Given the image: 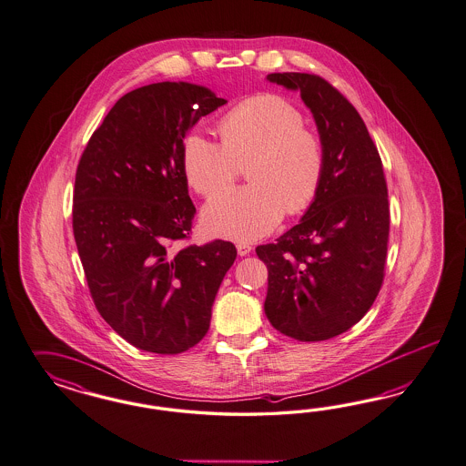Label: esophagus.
<instances>
[{"label": "esophagus", "instance_id": "1", "mask_svg": "<svg viewBox=\"0 0 466 466\" xmlns=\"http://www.w3.org/2000/svg\"><path fill=\"white\" fill-rule=\"evenodd\" d=\"M251 246L249 244H244V242H240V244H238V253H239V256H248V254L251 253Z\"/></svg>", "mask_w": 466, "mask_h": 466}]
</instances>
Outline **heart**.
Instances as JSON below:
<instances>
[{"mask_svg": "<svg viewBox=\"0 0 466 466\" xmlns=\"http://www.w3.org/2000/svg\"><path fill=\"white\" fill-rule=\"evenodd\" d=\"M220 135L217 141L191 131L181 150L187 183L205 197L232 183L249 160L251 184L205 205L201 222L210 236L251 242L269 234L285 212L309 208L325 177V145L290 100L273 94L244 100L222 119Z\"/></svg>", "mask_w": 466, "mask_h": 466, "instance_id": "obj_1", "label": "heart"}]
</instances>
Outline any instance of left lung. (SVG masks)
<instances>
[{
	"mask_svg": "<svg viewBox=\"0 0 466 466\" xmlns=\"http://www.w3.org/2000/svg\"><path fill=\"white\" fill-rule=\"evenodd\" d=\"M267 80L300 92L326 169L300 222L256 248L268 268L265 314L290 339H329L359 323L381 289L390 234L381 158L355 107L321 76L269 73Z\"/></svg>",
	"mask_w": 466,
	"mask_h": 466,
	"instance_id": "obj_1",
	"label": "left lung"
}]
</instances>
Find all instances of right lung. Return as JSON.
Masks as SVG:
<instances>
[{"label":"right lung","mask_w":466,"mask_h":466,"mask_svg":"<svg viewBox=\"0 0 466 466\" xmlns=\"http://www.w3.org/2000/svg\"><path fill=\"white\" fill-rule=\"evenodd\" d=\"M224 104L189 82L131 90L94 131L76 169L73 234L90 294L106 323L145 352H186L207 335L238 256L226 240L172 249L197 212L184 138Z\"/></svg>","instance_id":"add662e5"}]
</instances>
